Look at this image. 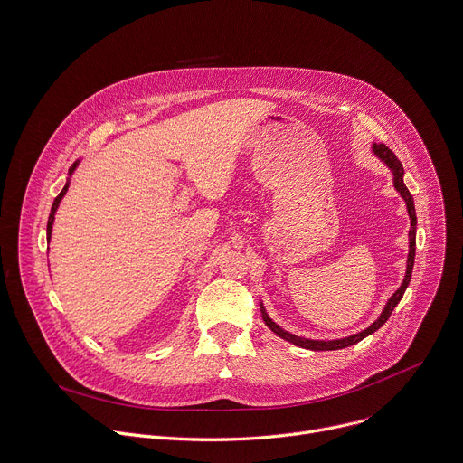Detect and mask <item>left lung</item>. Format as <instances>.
I'll return each mask as SVG.
<instances>
[{
  "label": "left lung",
  "instance_id": "left-lung-1",
  "mask_svg": "<svg viewBox=\"0 0 463 463\" xmlns=\"http://www.w3.org/2000/svg\"><path fill=\"white\" fill-rule=\"evenodd\" d=\"M372 150H373V154L392 170V174H393V186H395V190H398V192L402 194V197H403L405 203H407L409 216H411V225H412V227H411V231H409L411 247H409V260H407V275H405L403 284L400 286V289L390 297V300L386 302L383 313L379 315V318H377L373 324H370L366 329H363L361 334H355V335L345 337V339H337V341H311V339H302V337H297V335H293V334H288V332H284V329H282L280 326H277V324L269 318V315L266 313V309H263V306H261L263 322H266V324L269 326L271 332H275V334H277L279 337H282L284 341L293 343L295 346H300V348H306V350H315V352H324V350H343V348H348V346H352V345H357V343L363 341L364 337H368V335H372L373 332H377V329L388 320V317L392 315L393 307L400 304V300H402L403 295H405V289L409 288V282H411V277H412V269H414V256H416V223H418V220H416V209H414V197L411 195L409 188H407L405 183H403V174H405V170H403V165L400 163V159L395 157V154H393L388 146H384V145H373Z\"/></svg>",
  "mask_w": 463,
  "mask_h": 463
}]
</instances>
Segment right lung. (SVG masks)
<instances>
[{"mask_svg": "<svg viewBox=\"0 0 463 463\" xmlns=\"http://www.w3.org/2000/svg\"><path fill=\"white\" fill-rule=\"evenodd\" d=\"M77 165H79V163H75V165L70 168V175L75 172ZM68 186H70V183H65V186L61 188V192L54 197V203H52V207H51V214H49V222H47V240H51V229H52V222H54V213H56V209H58V205H60V202H61V197L65 195V192H68Z\"/></svg>", "mask_w": 463, "mask_h": 463, "instance_id": "add662e5", "label": "right lung"}]
</instances>
